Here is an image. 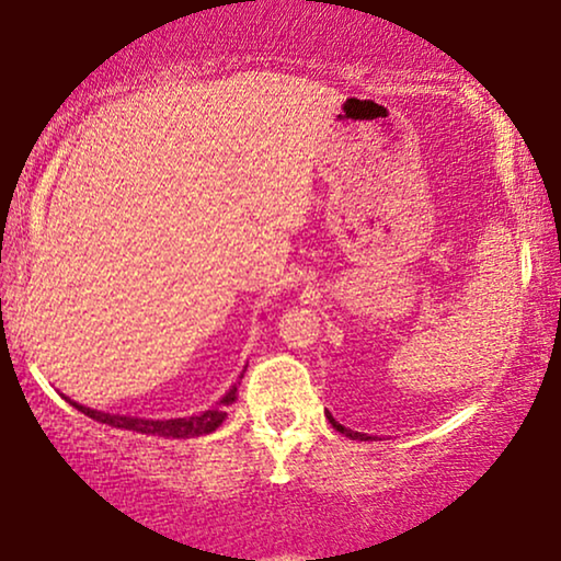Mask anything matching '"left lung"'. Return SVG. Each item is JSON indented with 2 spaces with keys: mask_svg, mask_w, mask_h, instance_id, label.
Instances as JSON below:
<instances>
[{
  "mask_svg": "<svg viewBox=\"0 0 561 561\" xmlns=\"http://www.w3.org/2000/svg\"><path fill=\"white\" fill-rule=\"evenodd\" d=\"M327 417H329V423L334 425V428L339 431V433H344L346 438H351V440H371V435H366V433H356V431H348V428H344V425H341L339 421H334V415H331L329 411H327Z\"/></svg>",
  "mask_w": 561,
  "mask_h": 561,
  "instance_id": "obj_1",
  "label": "left lung"
}]
</instances>
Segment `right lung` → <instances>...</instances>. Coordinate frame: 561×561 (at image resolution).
I'll use <instances>...</instances> for the list:
<instances>
[{
    "mask_svg": "<svg viewBox=\"0 0 561 561\" xmlns=\"http://www.w3.org/2000/svg\"><path fill=\"white\" fill-rule=\"evenodd\" d=\"M247 371V368H244ZM242 378V376H240ZM69 401V398H66ZM237 401V386H232L230 391L222 396V401L217 403L210 411H205L201 415H190V417H173V421H146V417H128V415H111V413H101L93 411V408L79 405L69 401L73 408H79L83 415L93 417V421L113 425V428H123V431H136V433H146V435H160V438H197V435H207L215 428H220L222 421L227 417L225 405H230Z\"/></svg>",
    "mask_w": 561,
    "mask_h": 561,
    "instance_id": "1",
    "label": "right lung"
}]
</instances>
